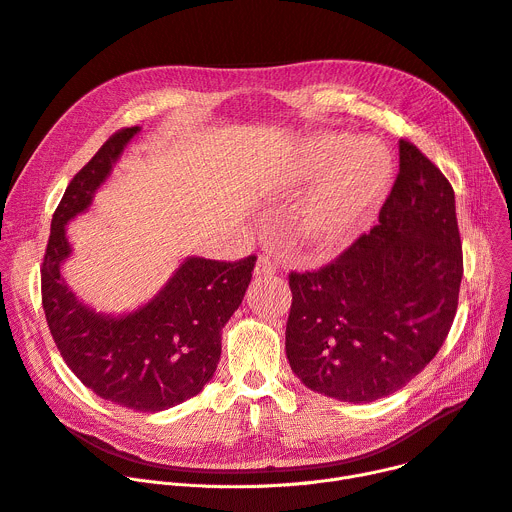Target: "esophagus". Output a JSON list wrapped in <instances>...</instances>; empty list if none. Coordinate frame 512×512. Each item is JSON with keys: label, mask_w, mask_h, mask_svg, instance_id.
I'll return each instance as SVG.
<instances>
[{"label": "esophagus", "mask_w": 512, "mask_h": 512, "mask_svg": "<svg viewBox=\"0 0 512 512\" xmlns=\"http://www.w3.org/2000/svg\"><path fill=\"white\" fill-rule=\"evenodd\" d=\"M277 273V262L270 254H260L256 262V275H275Z\"/></svg>", "instance_id": "1"}]
</instances>
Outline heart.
Returning a JSON list of instances; mask_svg holds the SVG:
<instances>
[{
    "label": "heart",
    "mask_w": 512,
    "mask_h": 512,
    "mask_svg": "<svg viewBox=\"0 0 512 512\" xmlns=\"http://www.w3.org/2000/svg\"><path fill=\"white\" fill-rule=\"evenodd\" d=\"M390 173V157L376 140L322 136L310 142L297 175L322 177L297 215L302 239L330 248L362 223L380 198Z\"/></svg>",
    "instance_id": "1"
}]
</instances>
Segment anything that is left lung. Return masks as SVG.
<instances>
[{"instance_id":"1","label":"left lung","mask_w":512,"mask_h":512,"mask_svg":"<svg viewBox=\"0 0 512 512\" xmlns=\"http://www.w3.org/2000/svg\"><path fill=\"white\" fill-rule=\"evenodd\" d=\"M463 279L455 190L409 140L378 225L333 262L291 273L285 351L310 390L349 403L393 395L453 326Z\"/></svg>"}]
</instances>
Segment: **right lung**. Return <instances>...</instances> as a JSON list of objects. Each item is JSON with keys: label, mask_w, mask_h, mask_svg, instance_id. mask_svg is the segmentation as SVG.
<instances>
[{"label": "right lung", "mask_w": 512, "mask_h": 512, "mask_svg": "<svg viewBox=\"0 0 512 512\" xmlns=\"http://www.w3.org/2000/svg\"><path fill=\"white\" fill-rule=\"evenodd\" d=\"M138 126L115 132L70 182L53 213L41 268L51 337L68 368L93 393L142 413L198 395L221 357V330L242 304L256 256L235 262L188 258L140 310L105 316L78 302L62 273L72 248L66 223L93 202Z\"/></svg>", "instance_id": "obj_1"}]
</instances>
